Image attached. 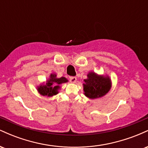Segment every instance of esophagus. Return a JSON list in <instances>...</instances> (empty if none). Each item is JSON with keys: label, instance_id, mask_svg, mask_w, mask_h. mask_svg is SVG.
Listing matches in <instances>:
<instances>
[{"label": "esophagus", "instance_id": "34e87169", "mask_svg": "<svg viewBox=\"0 0 148 148\" xmlns=\"http://www.w3.org/2000/svg\"><path fill=\"white\" fill-rule=\"evenodd\" d=\"M69 81H70L71 83H75L76 81V77H75V76H71L69 78Z\"/></svg>", "mask_w": 148, "mask_h": 148}]
</instances>
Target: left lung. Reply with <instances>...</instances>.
Segmentation results:
<instances>
[{"label": "left lung", "instance_id": "left-lung-1", "mask_svg": "<svg viewBox=\"0 0 148 148\" xmlns=\"http://www.w3.org/2000/svg\"><path fill=\"white\" fill-rule=\"evenodd\" d=\"M84 94L90 99H96L103 97L109 91L111 87L109 77L99 76L95 72H89L88 79L84 80Z\"/></svg>", "mask_w": 148, "mask_h": 148}]
</instances>
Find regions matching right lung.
<instances>
[{"label": "right lung", "instance_id": "1", "mask_svg": "<svg viewBox=\"0 0 148 148\" xmlns=\"http://www.w3.org/2000/svg\"><path fill=\"white\" fill-rule=\"evenodd\" d=\"M67 81H68L66 78H57L56 74H51L50 75V79L47 80V84L39 86L37 90L42 95L51 97L58 93V90L60 88L59 85L67 82Z\"/></svg>", "mask_w": 148, "mask_h": 148}]
</instances>
